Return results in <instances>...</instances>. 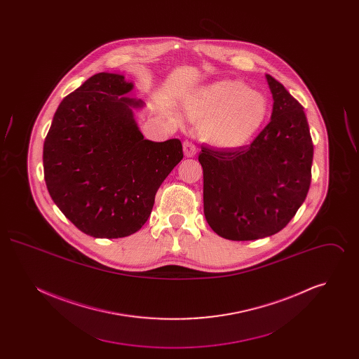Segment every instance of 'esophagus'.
<instances>
[{"instance_id": "1", "label": "esophagus", "mask_w": 359, "mask_h": 359, "mask_svg": "<svg viewBox=\"0 0 359 359\" xmlns=\"http://www.w3.org/2000/svg\"><path fill=\"white\" fill-rule=\"evenodd\" d=\"M183 152H184V154H186L187 157H194V156L196 154V147L194 145L192 141L186 140V141L183 142Z\"/></svg>"}]
</instances>
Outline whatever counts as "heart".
<instances>
[{
  "label": "heart",
  "instance_id": "heart-1",
  "mask_svg": "<svg viewBox=\"0 0 359 359\" xmlns=\"http://www.w3.org/2000/svg\"><path fill=\"white\" fill-rule=\"evenodd\" d=\"M184 110L201 121L199 133L208 144L233 149L245 145L266 120L269 104L264 94L237 79H222L188 97Z\"/></svg>",
  "mask_w": 359,
  "mask_h": 359
}]
</instances>
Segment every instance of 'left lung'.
Masks as SVG:
<instances>
[{
	"label": "left lung",
	"mask_w": 359,
	"mask_h": 359,
	"mask_svg": "<svg viewBox=\"0 0 359 359\" xmlns=\"http://www.w3.org/2000/svg\"><path fill=\"white\" fill-rule=\"evenodd\" d=\"M271 122L250 145L202 148L205 221L222 238L253 241L283 230L306 201L313 145L303 106L273 76Z\"/></svg>",
	"instance_id": "8db88e82"
}]
</instances>
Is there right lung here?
<instances>
[{
  "label": "right lung",
  "instance_id": "obj_1",
  "mask_svg": "<svg viewBox=\"0 0 359 359\" xmlns=\"http://www.w3.org/2000/svg\"><path fill=\"white\" fill-rule=\"evenodd\" d=\"M133 82L100 72L69 94L44 141V179L55 205L81 231L122 238L148 221L161 183L183 158L180 140H145L129 98Z\"/></svg>",
  "mask_w": 359,
  "mask_h": 359
}]
</instances>
